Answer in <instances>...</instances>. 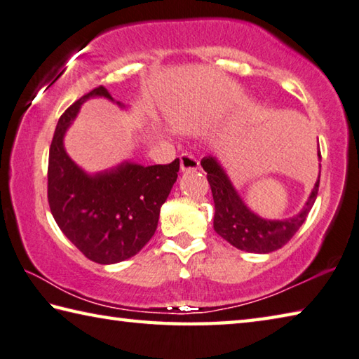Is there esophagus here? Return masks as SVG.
<instances>
[{"mask_svg":"<svg viewBox=\"0 0 359 359\" xmlns=\"http://www.w3.org/2000/svg\"><path fill=\"white\" fill-rule=\"evenodd\" d=\"M180 163H181V170H183V172H196V170L200 168V162L197 157L189 154V153H183L180 156Z\"/></svg>","mask_w":359,"mask_h":359,"instance_id":"esophagus-1","label":"esophagus"}]
</instances>
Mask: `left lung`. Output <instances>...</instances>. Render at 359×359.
Segmentation results:
<instances>
[{"label":"left lung","instance_id":"left-lung-1","mask_svg":"<svg viewBox=\"0 0 359 359\" xmlns=\"http://www.w3.org/2000/svg\"><path fill=\"white\" fill-rule=\"evenodd\" d=\"M318 157L322 159L320 151ZM202 167L208 173L206 178H208L212 200H215L212 225H215L216 233L221 235L231 246L246 250V252L268 254L284 248L304 224L318 194L320 175L309 200L299 215L285 221H265L246 208L216 159L205 157Z\"/></svg>","mask_w":359,"mask_h":359}]
</instances>
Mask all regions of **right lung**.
Wrapping results in <instances>:
<instances>
[{
    "label": "right lung",
    "mask_w": 359,
    "mask_h": 359,
    "mask_svg": "<svg viewBox=\"0 0 359 359\" xmlns=\"http://www.w3.org/2000/svg\"><path fill=\"white\" fill-rule=\"evenodd\" d=\"M91 96L111 99L100 85L62 113L50 144L47 197L62 233L86 259L110 265L130 259L154 235L161 206L178 178L180 159L142 167L123 163L88 176L62 147V137L80 105Z\"/></svg>",
    "instance_id": "1"
}]
</instances>
